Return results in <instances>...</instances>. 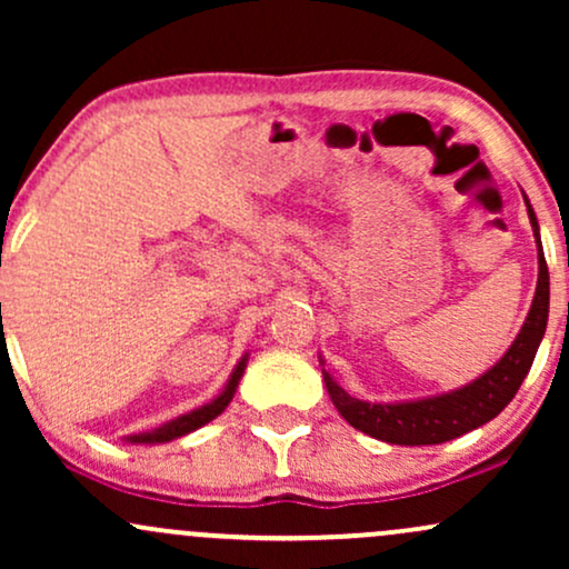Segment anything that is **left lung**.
<instances>
[{
  "instance_id": "left-lung-1",
  "label": "left lung",
  "mask_w": 569,
  "mask_h": 569,
  "mask_svg": "<svg viewBox=\"0 0 569 569\" xmlns=\"http://www.w3.org/2000/svg\"><path fill=\"white\" fill-rule=\"evenodd\" d=\"M527 217H530L535 243H538V286H535L532 307L527 312V321L516 335L513 345L502 352L495 367L485 375L476 377L473 382L462 388L449 390V393L415 398V401L396 403H371L350 396L348 390L339 388L335 377L323 369V382L329 390L331 401L339 415L361 433L388 443H401V447H428V443L452 441L468 430L481 428L485 422L498 417L502 409L511 403V398L525 382L530 371L535 352L540 348V339L546 335L548 323V267L543 257V243H540V227L535 211L527 200ZM323 363V358H321Z\"/></svg>"
}]
</instances>
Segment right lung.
Instances as JSON below:
<instances>
[{
    "mask_svg": "<svg viewBox=\"0 0 569 569\" xmlns=\"http://www.w3.org/2000/svg\"><path fill=\"white\" fill-rule=\"evenodd\" d=\"M246 363H248V352H246L243 358H240L238 367L232 369L230 380H227V385H224V390H221V393L213 398V401L202 403V407L187 411V415H181V417H176V420L166 422V426H160V428H154V430H147V433L128 436L126 441H130V443H166V441L181 439V436L192 433V430L202 428V426H206V422L217 420L221 411L230 407L234 390H238L240 377H243V371H246Z\"/></svg>",
    "mask_w": 569,
    "mask_h": 569,
    "instance_id": "obj_1",
    "label": "right lung"
}]
</instances>
